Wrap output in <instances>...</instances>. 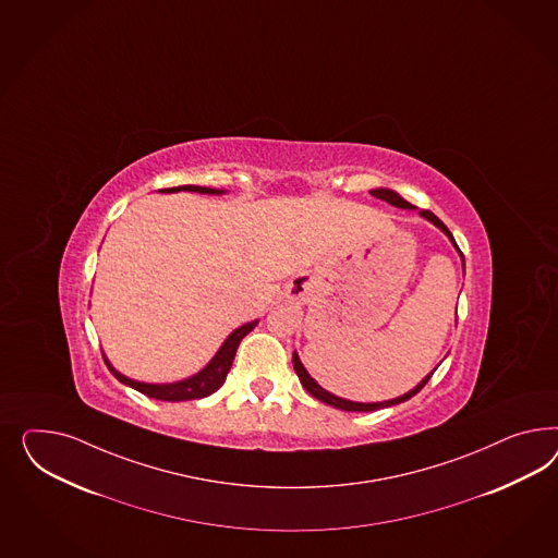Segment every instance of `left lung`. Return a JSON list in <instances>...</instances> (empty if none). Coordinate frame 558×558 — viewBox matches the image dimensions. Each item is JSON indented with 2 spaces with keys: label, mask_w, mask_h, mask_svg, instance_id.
Masks as SVG:
<instances>
[{
  "label": "left lung",
  "mask_w": 558,
  "mask_h": 558,
  "mask_svg": "<svg viewBox=\"0 0 558 558\" xmlns=\"http://www.w3.org/2000/svg\"><path fill=\"white\" fill-rule=\"evenodd\" d=\"M371 195H375L377 199H383V202H387V204H391L393 207H401V209H414V206H412L410 202H405L398 192L387 190V187L371 190ZM420 216H422L424 220H428V222L434 223L442 234H446V239L450 240V244L454 246V251L461 255L462 269H464V256H462L461 248L457 246V242L452 239V234H450V230L446 228L445 223L440 222V220H438L432 211H428V209H422V211H420ZM293 368H295V373H298L300 381H302L303 387H305V391H307L312 398L319 399V401H324V403H328V405H332V408H338V410H342V412H375V410L391 408V405H398V403H403V401L414 398L415 393H417L426 383L430 381L432 373H434L438 366H434V371L428 373V375H426L422 381L417 383L414 389H410L408 393H403V396H399V398L385 399V401H373V403H363V401H351V399L338 398L335 393L326 391V389H324V387H322V385H319V383L316 381L310 373H307V368L303 366L298 352H293Z\"/></svg>",
  "instance_id": "8db88e82"
}]
</instances>
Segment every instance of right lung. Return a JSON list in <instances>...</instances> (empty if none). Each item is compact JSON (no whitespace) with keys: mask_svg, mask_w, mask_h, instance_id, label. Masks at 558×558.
Masks as SVG:
<instances>
[{"mask_svg":"<svg viewBox=\"0 0 558 558\" xmlns=\"http://www.w3.org/2000/svg\"><path fill=\"white\" fill-rule=\"evenodd\" d=\"M160 193H177V192H195L204 193V195H223V190H214V187H202V185H179V187H171V190H159ZM258 324V319H253L248 324H242L234 332H230L228 338L223 340L222 347L218 352L209 359L202 371H197L192 377L181 379L175 383H144L130 379L126 375H122L116 366L108 361V356L104 354V361L108 368L112 371L113 377L120 383H124L128 387L136 389L144 393L146 398L160 399V401H187V399H202L211 396L214 391H218L226 381V375L232 366L234 354L239 351L240 340L248 335L253 328Z\"/></svg>","mask_w":558,"mask_h":558,"instance_id":"add662e5","label":"right lung"}]
</instances>
